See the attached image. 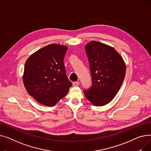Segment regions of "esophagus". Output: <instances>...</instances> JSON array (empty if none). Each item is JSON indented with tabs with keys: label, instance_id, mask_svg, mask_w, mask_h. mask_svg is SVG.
I'll use <instances>...</instances> for the list:
<instances>
[{
	"label": "esophagus",
	"instance_id": "esophagus-1",
	"mask_svg": "<svg viewBox=\"0 0 151 151\" xmlns=\"http://www.w3.org/2000/svg\"><path fill=\"white\" fill-rule=\"evenodd\" d=\"M73 86H78V85H79V82H73Z\"/></svg>",
	"mask_w": 151,
	"mask_h": 151
}]
</instances>
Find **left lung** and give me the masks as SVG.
<instances>
[{
	"instance_id": "1",
	"label": "left lung",
	"mask_w": 151,
	"mask_h": 151,
	"mask_svg": "<svg viewBox=\"0 0 151 151\" xmlns=\"http://www.w3.org/2000/svg\"><path fill=\"white\" fill-rule=\"evenodd\" d=\"M92 86L84 90L86 98L95 106L109 104L116 96L124 79L126 64L113 47L92 41L86 44Z\"/></svg>"
}]
</instances>
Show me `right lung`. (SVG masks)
<instances>
[{
  "instance_id": "1",
  "label": "right lung",
  "mask_w": 151,
  "mask_h": 151,
  "mask_svg": "<svg viewBox=\"0 0 151 151\" xmlns=\"http://www.w3.org/2000/svg\"><path fill=\"white\" fill-rule=\"evenodd\" d=\"M67 50L66 46L49 44L25 61L24 86L29 95L42 105L54 106L66 95L72 85L63 63Z\"/></svg>"
}]
</instances>
